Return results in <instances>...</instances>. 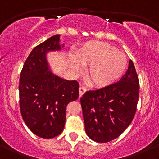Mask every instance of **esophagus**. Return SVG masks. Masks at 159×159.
Returning a JSON list of instances; mask_svg holds the SVG:
<instances>
[{
  "instance_id": "34e87169",
  "label": "esophagus",
  "mask_w": 159,
  "mask_h": 159,
  "mask_svg": "<svg viewBox=\"0 0 159 159\" xmlns=\"http://www.w3.org/2000/svg\"><path fill=\"white\" fill-rule=\"evenodd\" d=\"M86 91H87V89H86L85 87H79V96L81 97L82 95L84 94Z\"/></svg>"
}]
</instances>
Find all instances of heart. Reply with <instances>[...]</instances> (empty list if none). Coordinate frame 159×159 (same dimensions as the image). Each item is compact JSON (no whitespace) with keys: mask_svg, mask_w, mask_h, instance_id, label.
<instances>
[{"mask_svg":"<svg viewBox=\"0 0 159 159\" xmlns=\"http://www.w3.org/2000/svg\"><path fill=\"white\" fill-rule=\"evenodd\" d=\"M75 56L81 65L89 66L87 78L95 87H104L114 83L123 75L127 66L126 55L114 46L104 42H87L76 51ZM71 66L75 71H81L77 61L72 60Z\"/></svg>","mask_w":159,"mask_h":159,"instance_id":"obj_1","label":"heart"}]
</instances>
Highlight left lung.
<instances>
[{"label":"left lung","instance_id":"8db88e82","mask_svg":"<svg viewBox=\"0 0 159 159\" xmlns=\"http://www.w3.org/2000/svg\"><path fill=\"white\" fill-rule=\"evenodd\" d=\"M139 81L131 60L119 81L86 92L81 98L85 131L92 140L106 143L118 138L136 112Z\"/></svg>","mask_w":159,"mask_h":159}]
</instances>
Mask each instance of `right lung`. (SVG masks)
Instances as JSON below:
<instances>
[{
  "instance_id": "1",
  "label": "right lung",
  "mask_w": 159,
  "mask_h": 159,
  "mask_svg": "<svg viewBox=\"0 0 159 159\" xmlns=\"http://www.w3.org/2000/svg\"><path fill=\"white\" fill-rule=\"evenodd\" d=\"M60 35L52 36L32 49L20 72V113L34 134L52 139L64 130L66 108L79 96V84L55 75L46 58L49 51L60 50ZM64 47V45L62 46Z\"/></svg>"
}]
</instances>
